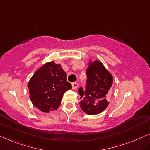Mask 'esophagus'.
I'll list each match as a JSON object with an SVG mask.
<instances>
[{
    "label": "esophagus",
    "instance_id": "34e87169",
    "mask_svg": "<svg viewBox=\"0 0 150 150\" xmlns=\"http://www.w3.org/2000/svg\"><path fill=\"white\" fill-rule=\"evenodd\" d=\"M78 87V83L77 82L72 83V88L73 89H75Z\"/></svg>",
    "mask_w": 150,
    "mask_h": 150
}]
</instances>
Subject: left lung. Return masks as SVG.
<instances>
[{
	"instance_id": "1",
	"label": "left lung",
	"mask_w": 150,
	"mask_h": 150,
	"mask_svg": "<svg viewBox=\"0 0 150 150\" xmlns=\"http://www.w3.org/2000/svg\"><path fill=\"white\" fill-rule=\"evenodd\" d=\"M86 75L85 91L81 87L78 89L81 100L79 106L88 115H97L104 111L109 104L113 77L98 61L89 62Z\"/></svg>"
}]
</instances>
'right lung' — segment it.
I'll list each match as a JSON object with an SVG mask.
<instances>
[{"mask_svg": "<svg viewBox=\"0 0 150 150\" xmlns=\"http://www.w3.org/2000/svg\"><path fill=\"white\" fill-rule=\"evenodd\" d=\"M28 87L31 101L44 112L57 110L64 93L72 88L67 81L66 73L61 65L53 61L40 68L31 78Z\"/></svg>", "mask_w": 150, "mask_h": 150, "instance_id": "1", "label": "right lung"}]
</instances>
